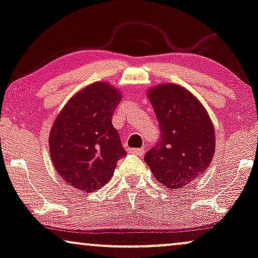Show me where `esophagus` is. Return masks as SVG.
<instances>
[{
	"mask_svg": "<svg viewBox=\"0 0 258 258\" xmlns=\"http://www.w3.org/2000/svg\"><path fill=\"white\" fill-rule=\"evenodd\" d=\"M130 153L142 157L143 154L145 153V150H144V149H130Z\"/></svg>",
	"mask_w": 258,
	"mask_h": 258,
	"instance_id": "34e87169",
	"label": "esophagus"
}]
</instances>
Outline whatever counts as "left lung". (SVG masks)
<instances>
[{
  "mask_svg": "<svg viewBox=\"0 0 258 258\" xmlns=\"http://www.w3.org/2000/svg\"><path fill=\"white\" fill-rule=\"evenodd\" d=\"M147 97L160 138L144 160L159 183L176 190L198 179L210 165L216 150L214 123L198 99L179 85H158Z\"/></svg>",
  "mask_w": 258,
  "mask_h": 258,
  "instance_id": "1",
  "label": "left lung"
}]
</instances>
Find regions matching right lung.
<instances>
[{"label": "right lung", "mask_w": 258, "mask_h": 258, "mask_svg": "<svg viewBox=\"0 0 258 258\" xmlns=\"http://www.w3.org/2000/svg\"><path fill=\"white\" fill-rule=\"evenodd\" d=\"M121 100L107 82L78 92L57 115L49 135V152L56 172L78 190L93 192L112 178L116 161L126 156L113 112Z\"/></svg>", "instance_id": "right-lung-1"}]
</instances>
